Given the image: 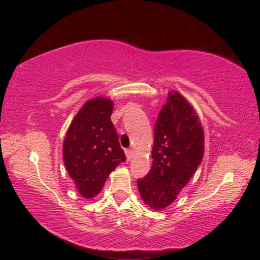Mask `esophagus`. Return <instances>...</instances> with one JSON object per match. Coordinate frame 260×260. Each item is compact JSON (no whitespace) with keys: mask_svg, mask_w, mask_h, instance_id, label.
<instances>
[{"mask_svg":"<svg viewBox=\"0 0 260 260\" xmlns=\"http://www.w3.org/2000/svg\"><path fill=\"white\" fill-rule=\"evenodd\" d=\"M125 153H126V159L127 160H131L132 159V156H133V152H132V150H125Z\"/></svg>","mask_w":260,"mask_h":260,"instance_id":"obj_1","label":"esophagus"}]
</instances>
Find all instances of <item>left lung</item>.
Masks as SVG:
<instances>
[{
    "mask_svg": "<svg viewBox=\"0 0 260 260\" xmlns=\"http://www.w3.org/2000/svg\"><path fill=\"white\" fill-rule=\"evenodd\" d=\"M151 155L150 172L138 180V188L149 208L161 211L175 201L204 155L200 117L179 91H170L158 114Z\"/></svg>",
    "mask_w": 260,
    "mask_h": 260,
    "instance_id": "1",
    "label": "left lung"
}]
</instances>
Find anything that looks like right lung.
Masks as SVG:
<instances>
[{
  "label": "right lung",
  "mask_w": 260,
  "mask_h": 260,
  "mask_svg": "<svg viewBox=\"0 0 260 260\" xmlns=\"http://www.w3.org/2000/svg\"><path fill=\"white\" fill-rule=\"evenodd\" d=\"M113 102L98 96L82 105L63 142V159L77 190L93 199L102 190L110 173L126 160L111 117Z\"/></svg>",
  "instance_id": "1"
}]
</instances>
